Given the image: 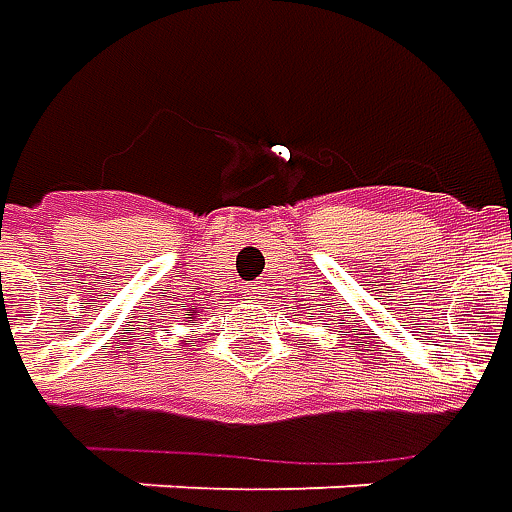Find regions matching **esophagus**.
<instances>
[{
	"mask_svg": "<svg viewBox=\"0 0 512 512\" xmlns=\"http://www.w3.org/2000/svg\"><path fill=\"white\" fill-rule=\"evenodd\" d=\"M243 300H257L260 294H263V285L260 283H249V285H243Z\"/></svg>",
	"mask_w": 512,
	"mask_h": 512,
	"instance_id": "esophagus-1",
	"label": "esophagus"
}]
</instances>
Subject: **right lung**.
<instances>
[{
	"label": "right lung",
	"instance_id": "add662e5",
	"mask_svg": "<svg viewBox=\"0 0 512 512\" xmlns=\"http://www.w3.org/2000/svg\"><path fill=\"white\" fill-rule=\"evenodd\" d=\"M193 316H196V314H193V311H190V314H187V319H190V322H193Z\"/></svg>",
	"mask_w": 512,
	"mask_h": 512
}]
</instances>
